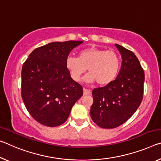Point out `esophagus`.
I'll list each match as a JSON object with an SVG mask.
<instances>
[{
  "mask_svg": "<svg viewBox=\"0 0 161 161\" xmlns=\"http://www.w3.org/2000/svg\"><path fill=\"white\" fill-rule=\"evenodd\" d=\"M88 94H91L90 90H86V89H84V95H88Z\"/></svg>",
  "mask_w": 161,
  "mask_h": 161,
  "instance_id": "esophagus-1",
  "label": "esophagus"
}]
</instances>
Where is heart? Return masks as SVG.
<instances>
[{
	"instance_id": "1",
	"label": "heart",
	"mask_w": 161,
	"mask_h": 161,
	"mask_svg": "<svg viewBox=\"0 0 161 161\" xmlns=\"http://www.w3.org/2000/svg\"><path fill=\"white\" fill-rule=\"evenodd\" d=\"M121 58L115 51L91 47L78 53L77 57H68L66 67L71 78L79 81L88 69L87 80L99 85L111 83L118 74Z\"/></svg>"
}]
</instances>
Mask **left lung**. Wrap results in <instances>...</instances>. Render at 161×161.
Returning a JSON list of instances; mask_svg holds the SVG:
<instances>
[{
  "label": "left lung",
  "mask_w": 161,
  "mask_h": 161,
  "mask_svg": "<svg viewBox=\"0 0 161 161\" xmlns=\"http://www.w3.org/2000/svg\"><path fill=\"white\" fill-rule=\"evenodd\" d=\"M122 58L121 69L115 80L92 90L90 116L103 128H114L130 119L143 97L144 70L135 53L115 44Z\"/></svg>",
  "instance_id": "obj_1"
}]
</instances>
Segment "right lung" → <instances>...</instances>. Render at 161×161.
<instances>
[{
  "mask_svg": "<svg viewBox=\"0 0 161 161\" xmlns=\"http://www.w3.org/2000/svg\"><path fill=\"white\" fill-rule=\"evenodd\" d=\"M82 43H49L33 51L23 64L22 99L29 114L42 125L57 127L64 123L83 95L82 86L71 79L66 67L69 53Z\"/></svg>",
  "mask_w": 161,
  "mask_h": 161,
  "instance_id": "right-lung-1",
  "label": "right lung"
}]
</instances>
